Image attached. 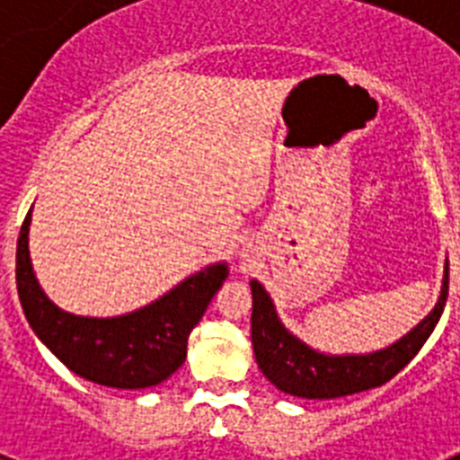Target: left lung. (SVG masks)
Masks as SVG:
<instances>
[{
	"instance_id": "1",
	"label": "left lung",
	"mask_w": 460,
	"mask_h": 460,
	"mask_svg": "<svg viewBox=\"0 0 460 460\" xmlns=\"http://www.w3.org/2000/svg\"><path fill=\"white\" fill-rule=\"evenodd\" d=\"M253 313H251V339H253L255 361L267 380L280 389L302 398H341L367 392L392 380L403 371L421 345L433 334L449 292V262L445 267L442 295L436 308L421 320L408 336L389 345L387 350L373 355L329 357L311 350L302 341L288 332L276 318L274 304L258 280H251Z\"/></svg>"
}]
</instances>
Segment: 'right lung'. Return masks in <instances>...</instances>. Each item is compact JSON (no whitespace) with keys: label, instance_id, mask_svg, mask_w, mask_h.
<instances>
[{"label":"right lung","instance_id":"obj_1","mask_svg":"<svg viewBox=\"0 0 460 460\" xmlns=\"http://www.w3.org/2000/svg\"><path fill=\"white\" fill-rule=\"evenodd\" d=\"M24 217L15 253V283L27 323L52 355L75 376L117 389H145L172 376L186 359V343L207 306L227 279L214 265L186 279L158 302L121 318H78L43 295L31 271Z\"/></svg>","mask_w":460,"mask_h":460}]
</instances>
